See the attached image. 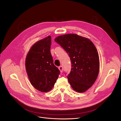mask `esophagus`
I'll use <instances>...</instances> for the list:
<instances>
[{
  "label": "esophagus",
  "instance_id": "1",
  "mask_svg": "<svg viewBox=\"0 0 121 121\" xmlns=\"http://www.w3.org/2000/svg\"><path fill=\"white\" fill-rule=\"evenodd\" d=\"M58 69H59L60 70V72L62 73V72H63V67L62 66H60V67H59Z\"/></svg>",
  "mask_w": 121,
  "mask_h": 121
}]
</instances>
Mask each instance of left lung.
<instances>
[{
	"mask_svg": "<svg viewBox=\"0 0 121 121\" xmlns=\"http://www.w3.org/2000/svg\"><path fill=\"white\" fill-rule=\"evenodd\" d=\"M54 41L65 49L71 58V71L68 79L73 89L83 93L96 81L99 70L98 52L94 43L75 34L58 36Z\"/></svg>",
	"mask_w": 121,
	"mask_h": 121,
	"instance_id": "1",
	"label": "left lung"
}]
</instances>
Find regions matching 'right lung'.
<instances>
[{"mask_svg":"<svg viewBox=\"0 0 121 121\" xmlns=\"http://www.w3.org/2000/svg\"><path fill=\"white\" fill-rule=\"evenodd\" d=\"M50 36L31 47L25 59V68L31 84L42 92L52 89L60 72L54 65L50 53Z\"/></svg>","mask_w":121,"mask_h":121,"instance_id":"obj_1","label":"right lung"}]
</instances>
